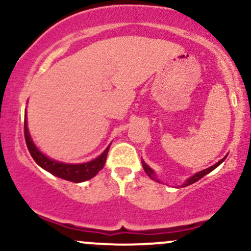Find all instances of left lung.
<instances>
[{
    "instance_id": "obj_1",
    "label": "left lung",
    "mask_w": 251,
    "mask_h": 251,
    "mask_svg": "<svg viewBox=\"0 0 251 251\" xmlns=\"http://www.w3.org/2000/svg\"><path fill=\"white\" fill-rule=\"evenodd\" d=\"M226 157H224L223 159H221L220 162H218V163H216L215 165L210 166V168L205 169V170H203V171H200V172H197V174L192 176V177H190L189 179L186 180L185 183L183 184V185H181V188H184V186H188V185H190V184H194V183H196V181H197V180H200L201 178H203L204 176H205V175H208L209 172H211L212 170H215L216 168H217L218 165H220V164L223 163V162H224V159H226ZM143 169H144V171H145L146 174H148L149 177L151 178V179H153V180H155V181H159V180L157 179V178H155V176H154V172H153V170H152L151 168H149V166L146 165V164L144 163V162H143Z\"/></svg>"
}]
</instances>
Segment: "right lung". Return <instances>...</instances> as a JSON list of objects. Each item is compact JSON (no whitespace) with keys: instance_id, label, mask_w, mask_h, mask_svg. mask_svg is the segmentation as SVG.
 <instances>
[{"instance_id":"1","label":"right lung","mask_w":251,"mask_h":251,"mask_svg":"<svg viewBox=\"0 0 251 251\" xmlns=\"http://www.w3.org/2000/svg\"><path fill=\"white\" fill-rule=\"evenodd\" d=\"M25 144H27L28 151H29L30 155L35 160L37 165H40L46 171L50 172L51 175L56 176V177L73 181V183H80V181H85L93 178L103 168V165H105L109 149L108 146L99 157L88 163L66 164L56 162V160L50 159L47 155L43 154L42 152H40L39 149L35 146V144L33 143L29 131H28L27 127V118H25Z\"/></svg>"}]
</instances>
